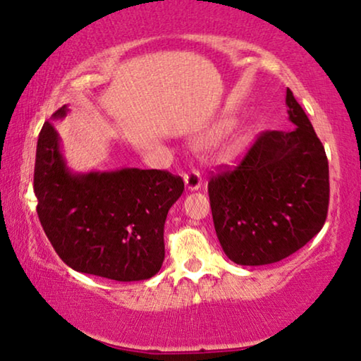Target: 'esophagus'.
<instances>
[{"label":"esophagus","mask_w":361,"mask_h":361,"mask_svg":"<svg viewBox=\"0 0 361 361\" xmlns=\"http://www.w3.org/2000/svg\"><path fill=\"white\" fill-rule=\"evenodd\" d=\"M185 185L188 191H197L202 185V178L200 175V171L192 170L190 173L185 175Z\"/></svg>","instance_id":"34e87169"}]
</instances>
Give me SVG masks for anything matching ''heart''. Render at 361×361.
<instances>
[{"label":"heart","instance_id":"b5f03b06","mask_svg":"<svg viewBox=\"0 0 361 361\" xmlns=\"http://www.w3.org/2000/svg\"><path fill=\"white\" fill-rule=\"evenodd\" d=\"M231 129V123H224V124H221L219 126V129L217 130H214L212 132V134H209L206 137L204 140H216V139H219V137L222 135V134H226L227 130ZM247 142H248V137H247V134L245 132H237L235 135H233V139L231 140V145H229V152L231 154H240V152L245 149V145H247Z\"/></svg>","mask_w":361,"mask_h":361}]
</instances>
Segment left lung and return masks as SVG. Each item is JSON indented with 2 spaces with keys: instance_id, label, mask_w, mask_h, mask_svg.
I'll return each instance as SVG.
<instances>
[{
  "instance_id": "1",
  "label": "left lung",
  "mask_w": 361,
  "mask_h": 361,
  "mask_svg": "<svg viewBox=\"0 0 361 361\" xmlns=\"http://www.w3.org/2000/svg\"><path fill=\"white\" fill-rule=\"evenodd\" d=\"M286 106L296 128L262 134L235 170L212 176L207 185L217 238L237 265L280 262L326 222V150L291 90Z\"/></svg>"
}]
</instances>
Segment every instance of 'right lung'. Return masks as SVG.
Here are the masks:
<instances>
[{"label": "right lung", "mask_w": 361, "mask_h": 361, "mask_svg": "<svg viewBox=\"0 0 361 361\" xmlns=\"http://www.w3.org/2000/svg\"><path fill=\"white\" fill-rule=\"evenodd\" d=\"M67 113L68 106H62L37 140L34 192L44 232L75 271L116 281L149 280L165 260L166 214L185 183L161 170H70L54 126Z\"/></svg>", "instance_id": "obj_1"}]
</instances>
